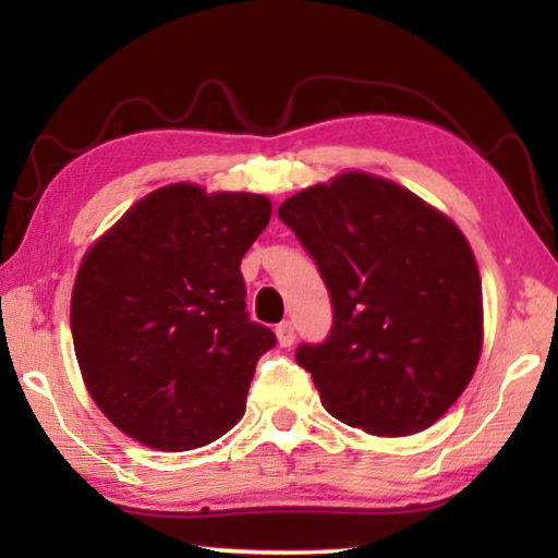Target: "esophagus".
<instances>
[{"label":"esophagus","mask_w":558,"mask_h":558,"mask_svg":"<svg viewBox=\"0 0 558 558\" xmlns=\"http://www.w3.org/2000/svg\"><path fill=\"white\" fill-rule=\"evenodd\" d=\"M276 335H278L280 347H290L292 342H295V327H292V323H280L276 327Z\"/></svg>","instance_id":"1"}]
</instances>
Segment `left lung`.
Instances as JSON below:
<instances>
[{"label":"left lung","instance_id":"obj_1","mask_svg":"<svg viewBox=\"0 0 558 558\" xmlns=\"http://www.w3.org/2000/svg\"><path fill=\"white\" fill-rule=\"evenodd\" d=\"M317 263L332 327L300 344L325 409L374 436L426 430L465 391L483 349L470 243L409 189L347 172L278 209Z\"/></svg>","mask_w":558,"mask_h":558}]
</instances>
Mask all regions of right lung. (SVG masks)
<instances>
[{
    "instance_id": "add662e5",
    "label": "right lung",
    "mask_w": 558,
    "mask_h": 558,
    "mask_svg": "<svg viewBox=\"0 0 558 558\" xmlns=\"http://www.w3.org/2000/svg\"><path fill=\"white\" fill-rule=\"evenodd\" d=\"M270 221L260 194L169 184L93 243L75 276L71 332L93 401L143 446H209L245 411L276 347L245 313L241 258Z\"/></svg>"
}]
</instances>
